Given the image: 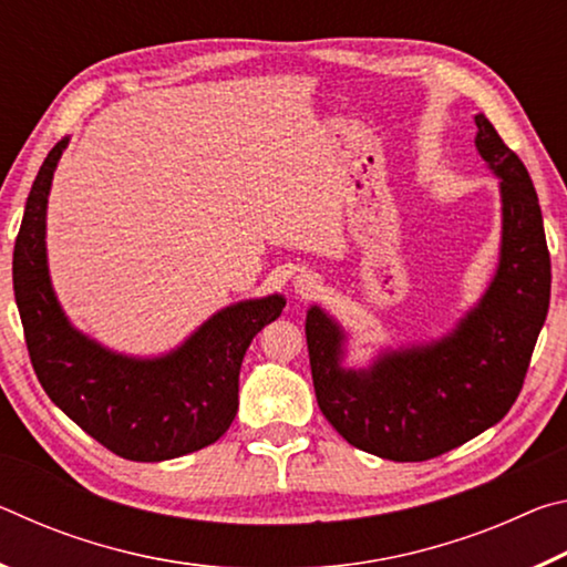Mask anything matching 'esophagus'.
Returning a JSON list of instances; mask_svg holds the SVG:
<instances>
[{
  "mask_svg": "<svg viewBox=\"0 0 567 567\" xmlns=\"http://www.w3.org/2000/svg\"><path fill=\"white\" fill-rule=\"evenodd\" d=\"M295 292L302 297V300H310V297H315L320 292V277L312 275V272H302L297 275L295 280Z\"/></svg>",
  "mask_w": 567,
  "mask_h": 567,
  "instance_id": "esophagus-1",
  "label": "esophagus"
}]
</instances>
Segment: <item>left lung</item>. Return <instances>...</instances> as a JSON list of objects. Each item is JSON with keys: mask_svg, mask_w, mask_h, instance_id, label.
<instances>
[{"mask_svg": "<svg viewBox=\"0 0 567 567\" xmlns=\"http://www.w3.org/2000/svg\"><path fill=\"white\" fill-rule=\"evenodd\" d=\"M475 145L501 177L503 247L495 280L445 340L342 370V330L320 307L305 322L315 395L350 445L422 463L501 422L513 408L550 305V252L533 179L485 114Z\"/></svg>", "mask_w": 567, "mask_h": 567, "instance_id": "left-lung-1", "label": "left lung"}]
</instances>
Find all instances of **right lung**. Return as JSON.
Instances as JSON below:
<instances>
[{"label": "right lung", "mask_w": 567, "mask_h": 567, "mask_svg": "<svg viewBox=\"0 0 567 567\" xmlns=\"http://www.w3.org/2000/svg\"><path fill=\"white\" fill-rule=\"evenodd\" d=\"M66 140L37 172L14 243L12 280L27 350L50 400L114 455L159 463L213 445L237 415L239 368L249 342L282 315L280 295L217 312L179 350L122 358L76 332L50 285L47 195Z\"/></svg>", "instance_id": "1"}]
</instances>
